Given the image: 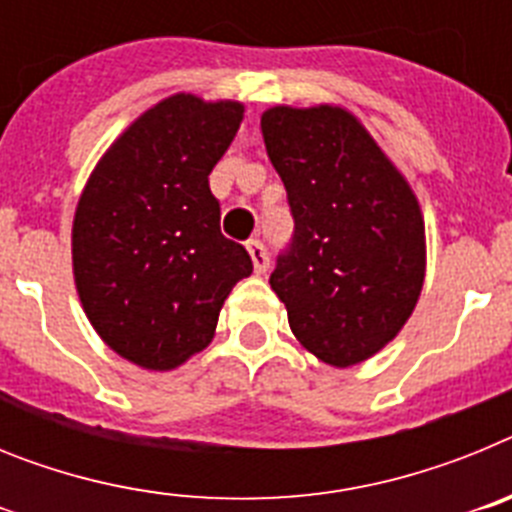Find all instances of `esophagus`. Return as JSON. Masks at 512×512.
Listing matches in <instances>:
<instances>
[{"label":"esophagus","instance_id":"34e87169","mask_svg":"<svg viewBox=\"0 0 512 512\" xmlns=\"http://www.w3.org/2000/svg\"><path fill=\"white\" fill-rule=\"evenodd\" d=\"M248 253H251V261H253V269L256 274H266L269 269V253H266L264 243L261 241H248Z\"/></svg>","mask_w":512,"mask_h":512}]
</instances>
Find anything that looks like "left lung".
Returning a JSON list of instances; mask_svg holds the SVG:
<instances>
[{"label": "left lung", "mask_w": 512, "mask_h": 512, "mask_svg": "<svg viewBox=\"0 0 512 512\" xmlns=\"http://www.w3.org/2000/svg\"><path fill=\"white\" fill-rule=\"evenodd\" d=\"M266 153L295 215L269 284L302 348L336 369L379 354L418 305L423 210L364 122L341 104L261 115Z\"/></svg>", "instance_id": "left-lung-1"}]
</instances>
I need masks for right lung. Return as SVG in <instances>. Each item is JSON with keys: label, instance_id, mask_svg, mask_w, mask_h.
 I'll return each instance as SVG.
<instances>
[{"label": "right lung", "instance_id": "add662e5", "mask_svg": "<svg viewBox=\"0 0 512 512\" xmlns=\"http://www.w3.org/2000/svg\"><path fill=\"white\" fill-rule=\"evenodd\" d=\"M243 112L235 99H161L112 140L76 202L81 307L140 369L171 372L210 346L225 297L253 271L246 248L220 233L207 182Z\"/></svg>", "mask_w": 512, "mask_h": 512}]
</instances>
